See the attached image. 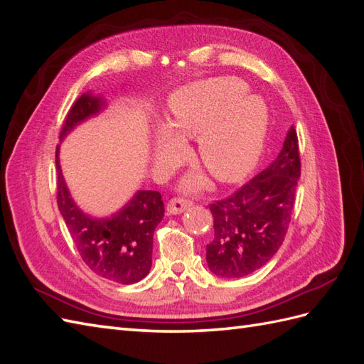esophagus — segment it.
I'll use <instances>...</instances> for the list:
<instances>
[{
	"mask_svg": "<svg viewBox=\"0 0 364 364\" xmlns=\"http://www.w3.org/2000/svg\"><path fill=\"white\" fill-rule=\"evenodd\" d=\"M191 207V202L190 200H185L181 198H174L170 202L166 203V211L170 213V215H181L185 210H188Z\"/></svg>",
	"mask_w": 364,
	"mask_h": 364,
	"instance_id": "34e87169",
	"label": "esophagus"
}]
</instances>
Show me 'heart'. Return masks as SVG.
Listing matches in <instances>:
<instances>
[{"mask_svg":"<svg viewBox=\"0 0 364 364\" xmlns=\"http://www.w3.org/2000/svg\"><path fill=\"white\" fill-rule=\"evenodd\" d=\"M269 131V108L235 77L198 80L174 91L168 100V123H157L154 162L166 168L183 153L182 139L196 137V157L216 181L241 182L264 151ZM205 174L183 177L185 190H199Z\"/></svg>","mask_w":364,"mask_h":364,"instance_id":"b5f03b06","label":"heart"}]
</instances>
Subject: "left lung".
Listing matches in <instances>:
<instances>
[{"label": "left lung", "instance_id": "1", "mask_svg": "<svg viewBox=\"0 0 364 364\" xmlns=\"http://www.w3.org/2000/svg\"><path fill=\"white\" fill-rule=\"evenodd\" d=\"M299 174L298 137L291 127L278 157L264 171L233 196L210 205L215 239L205 258L213 273L244 278L273 258L287 233Z\"/></svg>", "mask_w": 364, "mask_h": 364}]
</instances>
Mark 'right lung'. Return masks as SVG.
<instances>
[{"label":"right lung","mask_w":364,"mask_h":364,"mask_svg":"<svg viewBox=\"0 0 364 364\" xmlns=\"http://www.w3.org/2000/svg\"><path fill=\"white\" fill-rule=\"evenodd\" d=\"M102 95L85 92L70 108L60 140L87 119L106 109ZM57 203L70 237L85 264L95 274L119 284H134L144 279L153 264V235L161 224L165 207L159 191L137 190L111 216L87 215L77 205L60 166V145L55 153Z\"/></svg>","instance_id":"right-lung-1"}]
</instances>
